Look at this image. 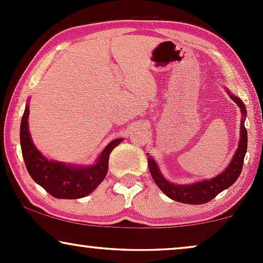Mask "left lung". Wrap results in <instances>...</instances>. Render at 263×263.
<instances>
[{
	"instance_id": "1",
	"label": "left lung",
	"mask_w": 263,
	"mask_h": 263,
	"mask_svg": "<svg viewBox=\"0 0 263 263\" xmlns=\"http://www.w3.org/2000/svg\"><path fill=\"white\" fill-rule=\"evenodd\" d=\"M229 96L236 102V105L241 110V125H240V141H238V147L232 157L231 162L229 163L228 167L225 168L221 173L218 174L216 177L211 178V179L199 180V182L192 184H176L171 183L170 180L165 179L161 173V170L158 168L155 159L152 157H148V167L151 176L155 180L158 188L167 195L168 198L173 199V200L179 201L184 204H204L214 199L219 193L222 190L230 188V186L237 180L240 177L241 171H242L243 158H245L246 151H247V131L245 127V117H246V107L245 104L231 93L229 90H226Z\"/></svg>"
}]
</instances>
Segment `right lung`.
<instances>
[{"mask_svg": "<svg viewBox=\"0 0 263 263\" xmlns=\"http://www.w3.org/2000/svg\"><path fill=\"white\" fill-rule=\"evenodd\" d=\"M28 116L29 105L27 104L21 121L20 137L23 159L32 179L54 198L79 199L91 194L106 177L108 157L111 151L121 143L122 138L111 141L91 165L52 161L42 155L33 143L28 129Z\"/></svg>", "mask_w": 263, "mask_h": 263, "instance_id": "add662e5", "label": "right lung"}]
</instances>
